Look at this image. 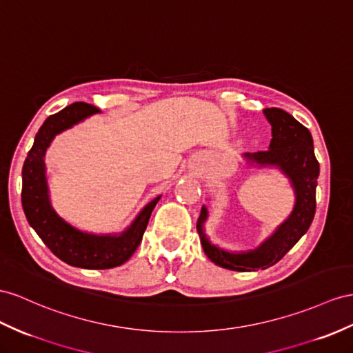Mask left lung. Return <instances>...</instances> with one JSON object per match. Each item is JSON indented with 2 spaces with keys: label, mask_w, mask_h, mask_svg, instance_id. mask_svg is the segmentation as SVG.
Wrapping results in <instances>:
<instances>
[{
  "label": "left lung",
  "mask_w": 353,
  "mask_h": 353,
  "mask_svg": "<svg viewBox=\"0 0 353 353\" xmlns=\"http://www.w3.org/2000/svg\"><path fill=\"white\" fill-rule=\"evenodd\" d=\"M264 116L271 125V135H273L268 150L248 152L243 158L246 159L249 167H273L286 176L294 189V209L256 249L230 252L214 245L205 234L204 223L209 219V210L203 205L196 222V231L200 234L205 255L212 263L222 268L256 271L274 265L304 236L314 218L319 162L314 157L312 134L282 108H264Z\"/></svg>",
  "instance_id": "obj_1"
}]
</instances>
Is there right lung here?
<instances>
[{"instance_id": "1", "label": "right lung", "mask_w": 353, "mask_h": 353, "mask_svg": "<svg viewBox=\"0 0 353 353\" xmlns=\"http://www.w3.org/2000/svg\"><path fill=\"white\" fill-rule=\"evenodd\" d=\"M97 113H101V110L95 105L74 103L44 121L23 162L22 205L34 231L59 259L73 267L107 270L122 265L132 256L161 195L143 207L130 227L114 234H94L79 230L62 219L53 209L44 162L46 150L58 134Z\"/></svg>"}]
</instances>
